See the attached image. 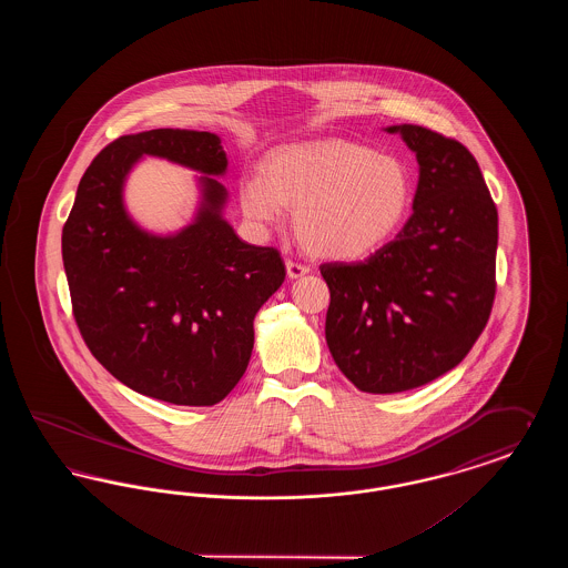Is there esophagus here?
Returning <instances> with one entry per match:
<instances>
[{"label":"esophagus","mask_w":568,"mask_h":568,"mask_svg":"<svg viewBox=\"0 0 568 568\" xmlns=\"http://www.w3.org/2000/svg\"><path fill=\"white\" fill-rule=\"evenodd\" d=\"M308 272H311V268H308L306 264L287 260V276H290V278H300V276H304V274H308Z\"/></svg>","instance_id":"34e87169"}]
</instances>
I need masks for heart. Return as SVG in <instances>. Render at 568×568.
Returning <instances> with one entry per match:
<instances>
[{
    "label": "heart",
    "mask_w": 568,
    "mask_h": 568,
    "mask_svg": "<svg viewBox=\"0 0 568 568\" xmlns=\"http://www.w3.org/2000/svg\"><path fill=\"white\" fill-rule=\"evenodd\" d=\"M405 162L366 144L325 140L274 151L266 174L241 185V206L253 223L281 225L297 209L296 230L315 255L355 262L389 243L413 209Z\"/></svg>",
    "instance_id": "heart-1"
}]
</instances>
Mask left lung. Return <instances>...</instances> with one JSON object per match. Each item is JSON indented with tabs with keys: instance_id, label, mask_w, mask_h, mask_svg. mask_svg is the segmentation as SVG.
Masks as SVG:
<instances>
[{
	"instance_id": "obj_1",
	"label": "left lung",
	"mask_w": 568,
	"mask_h": 568,
	"mask_svg": "<svg viewBox=\"0 0 568 568\" xmlns=\"http://www.w3.org/2000/svg\"><path fill=\"white\" fill-rule=\"evenodd\" d=\"M419 163L413 215L366 262L324 264L325 341L359 392L396 394L456 368L496 294L498 211L458 140L392 125Z\"/></svg>"
}]
</instances>
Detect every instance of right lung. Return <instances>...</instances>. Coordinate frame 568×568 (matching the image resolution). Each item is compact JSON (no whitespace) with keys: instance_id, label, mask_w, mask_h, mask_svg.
Masks as SVG:
<instances>
[{"instance_id":"right-lung-1","label":"right lung","mask_w":568,"mask_h":568,"mask_svg":"<svg viewBox=\"0 0 568 568\" xmlns=\"http://www.w3.org/2000/svg\"><path fill=\"white\" fill-rule=\"evenodd\" d=\"M142 154L202 171L199 215L158 237L126 215L122 185ZM227 158L211 132L121 135L82 174L61 255L74 320L123 385L170 405L221 403L248 366L253 320L285 281L272 246L244 243L221 216Z\"/></svg>"}]
</instances>
